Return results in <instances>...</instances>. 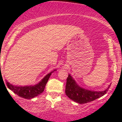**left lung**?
Returning <instances> with one entry per match:
<instances>
[{
	"label": "left lung",
	"instance_id": "1",
	"mask_svg": "<svg viewBox=\"0 0 122 122\" xmlns=\"http://www.w3.org/2000/svg\"><path fill=\"white\" fill-rule=\"evenodd\" d=\"M109 89V87L102 92H93L86 90L79 87L71 76L68 74L66 79L65 93L69 98L76 103L84 104L103 97L106 93L107 91H108Z\"/></svg>",
	"mask_w": 122,
	"mask_h": 122
}]
</instances>
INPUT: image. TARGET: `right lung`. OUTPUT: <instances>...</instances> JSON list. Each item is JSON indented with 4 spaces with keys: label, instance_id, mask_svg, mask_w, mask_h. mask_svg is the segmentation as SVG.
Instances as JSON below:
<instances>
[{
    "label": "right lung",
    "instance_id": "obj_1",
    "mask_svg": "<svg viewBox=\"0 0 122 122\" xmlns=\"http://www.w3.org/2000/svg\"><path fill=\"white\" fill-rule=\"evenodd\" d=\"M55 71V70H54ZM52 73H49L38 84L34 86H25V87H17L10 84L8 82H6V86L9 89L12 90L14 93L21 97L25 99H31L39 95L45 90L46 83L48 81L51 74Z\"/></svg>",
    "mask_w": 122,
    "mask_h": 122
}]
</instances>
